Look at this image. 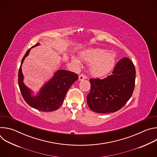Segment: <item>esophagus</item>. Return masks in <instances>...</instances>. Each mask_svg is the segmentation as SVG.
Returning <instances> with one entry per match:
<instances>
[{
    "label": "esophagus",
    "mask_w": 157,
    "mask_h": 157,
    "mask_svg": "<svg viewBox=\"0 0 157 157\" xmlns=\"http://www.w3.org/2000/svg\"><path fill=\"white\" fill-rule=\"evenodd\" d=\"M86 78H87V76H86L85 75H84V74H81V75H80V76H79V81H82V80L85 79H86Z\"/></svg>",
    "instance_id": "obj_1"
}]
</instances>
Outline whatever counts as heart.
Wrapping results in <instances>:
<instances>
[{
	"instance_id": "obj_1",
	"label": "heart",
	"mask_w": 157,
	"mask_h": 157,
	"mask_svg": "<svg viewBox=\"0 0 157 157\" xmlns=\"http://www.w3.org/2000/svg\"><path fill=\"white\" fill-rule=\"evenodd\" d=\"M81 59L90 63L91 73L95 76L106 75L114 68L116 63V54L113 51H105L101 48L89 49L80 54ZM73 61L78 63L76 59Z\"/></svg>"
}]
</instances>
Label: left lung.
<instances>
[{"mask_svg":"<svg viewBox=\"0 0 157 157\" xmlns=\"http://www.w3.org/2000/svg\"><path fill=\"white\" fill-rule=\"evenodd\" d=\"M136 71L133 63L123 58L116 64L113 74L101 79L91 78L87 103L97 113H114L124 107L135 87Z\"/></svg>","mask_w":157,"mask_h":157,"instance_id":"8db88e82","label":"left lung"}]
</instances>
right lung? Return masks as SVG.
Wrapping results in <instances>:
<instances>
[{
	"label": "right lung",
	"instance_id": "obj_1",
	"mask_svg": "<svg viewBox=\"0 0 157 157\" xmlns=\"http://www.w3.org/2000/svg\"><path fill=\"white\" fill-rule=\"evenodd\" d=\"M36 43L32 47L38 45ZM28 50L21 59L18 70V83L22 97L32 107L43 112H50L58 109L63 104L67 91L71 85L78 79V75L74 72L66 70H59L54 76L44 86L37 97L32 98L30 90L23 83V75L21 66L25 58L29 55Z\"/></svg>",
	"mask_w": 157,
	"mask_h": 157
}]
</instances>
